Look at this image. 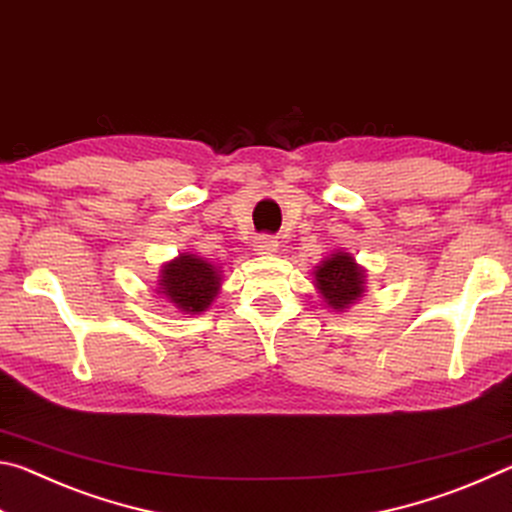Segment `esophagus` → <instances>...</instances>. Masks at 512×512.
Wrapping results in <instances>:
<instances>
[{"instance_id": "obj_1", "label": "esophagus", "mask_w": 512, "mask_h": 512, "mask_svg": "<svg viewBox=\"0 0 512 512\" xmlns=\"http://www.w3.org/2000/svg\"><path fill=\"white\" fill-rule=\"evenodd\" d=\"M255 253L257 255H275L277 253V241L273 239V237H268V235H259L257 239H255Z\"/></svg>"}]
</instances>
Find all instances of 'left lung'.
I'll return each mask as SVG.
<instances>
[{
    "instance_id": "obj_1",
    "label": "left lung",
    "mask_w": 512,
    "mask_h": 512,
    "mask_svg": "<svg viewBox=\"0 0 512 512\" xmlns=\"http://www.w3.org/2000/svg\"><path fill=\"white\" fill-rule=\"evenodd\" d=\"M314 282L329 309L348 311L366 293V268L348 250H336L316 266Z\"/></svg>"
}]
</instances>
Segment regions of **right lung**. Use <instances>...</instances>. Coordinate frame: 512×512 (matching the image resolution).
<instances>
[{
	"mask_svg": "<svg viewBox=\"0 0 512 512\" xmlns=\"http://www.w3.org/2000/svg\"><path fill=\"white\" fill-rule=\"evenodd\" d=\"M221 291L219 266L205 257L180 253L176 259L162 264L158 293L183 314H201L212 305Z\"/></svg>",
	"mask_w": 512,
	"mask_h": 512,
	"instance_id": "right-lung-1",
	"label": "right lung"
}]
</instances>
